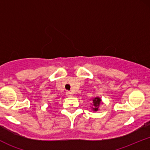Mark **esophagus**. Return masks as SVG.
I'll return each instance as SVG.
<instances>
[{
	"label": "esophagus",
	"instance_id": "34e87169",
	"mask_svg": "<svg viewBox=\"0 0 150 150\" xmlns=\"http://www.w3.org/2000/svg\"><path fill=\"white\" fill-rule=\"evenodd\" d=\"M72 92H66V96L67 97H71L72 96Z\"/></svg>",
	"mask_w": 150,
	"mask_h": 150
}]
</instances>
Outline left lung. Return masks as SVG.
<instances>
[{
	"mask_svg": "<svg viewBox=\"0 0 150 150\" xmlns=\"http://www.w3.org/2000/svg\"><path fill=\"white\" fill-rule=\"evenodd\" d=\"M92 109L94 111H97L99 109V106H100L101 104H103L102 100L99 97H95L92 99Z\"/></svg>",
	"mask_w": 150,
	"mask_h": 150,
	"instance_id": "left-lung-1",
	"label": "left lung"
}]
</instances>
